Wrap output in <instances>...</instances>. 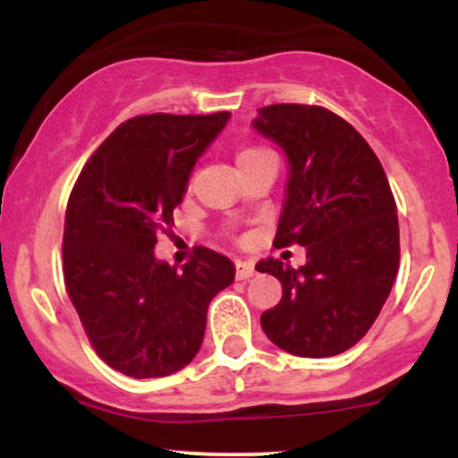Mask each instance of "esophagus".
Masks as SVG:
<instances>
[{
    "mask_svg": "<svg viewBox=\"0 0 458 458\" xmlns=\"http://www.w3.org/2000/svg\"><path fill=\"white\" fill-rule=\"evenodd\" d=\"M254 265L250 262H236V280H250L254 277Z\"/></svg>",
    "mask_w": 458,
    "mask_h": 458,
    "instance_id": "1",
    "label": "esophagus"
}]
</instances>
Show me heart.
Listing matches in <instances>:
<instances>
[{"instance_id": "1", "label": "heart", "mask_w": 458, "mask_h": 458, "mask_svg": "<svg viewBox=\"0 0 458 458\" xmlns=\"http://www.w3.org/2000/svg\"><path fill=\"white\" fill-rule=\"evenodd\" d=\"M260 152H265V150H260V148H243V150L239 152V157H236V161H241V159H247V157L260 155Z\"/></svg>"}]
</instances>
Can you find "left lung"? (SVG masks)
Segmentation results:
<instances>
[{"mask_svg": "<svg viewBox=\"0 0 458 458\" xmlns=\"http://www.w3.org/2000/svg\"><path fill=\"white\" fill-rule=\"evenodd\" d=\"M251 127L288 161L273 243L306 247L299 269L276 259L256 265L282 284L280 303L262 312V331L286 353L338 355L372 327L398 273L390 182L366 140L329 109L271 105Z\"/></svg>", "mask_w": 458, "mask_h": 458, "instance_id": "8db88e82", "label": "left lung"}]
</instances>
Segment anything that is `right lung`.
<instances>
[{"instance_id":"1","label":"right lung","mask_w":458,"mask_h":458,"mask_svg":"<svg viewBox=\"0 0 458 458\" xmlns=\"http://www.w3.org/2000/svg\"><path fill=\"white\" fill-rule=\"evenodd\" d=\"M228 120L230 112L131 118L98 146L68 199V297L98 357L133 379L185 368L202 346L208 303L234 282V262L207 247L181 271L155 256L196 161Z\"/></svg>"}]
</instances>
